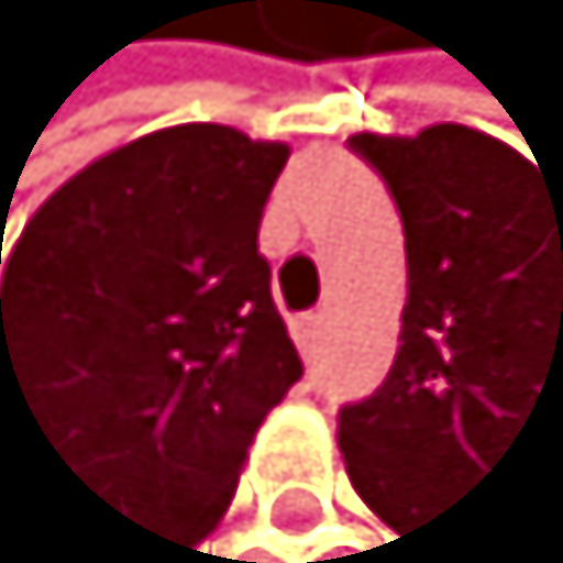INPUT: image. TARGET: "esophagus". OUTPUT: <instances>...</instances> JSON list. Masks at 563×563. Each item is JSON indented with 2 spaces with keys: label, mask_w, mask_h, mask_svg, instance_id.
<instances>
[{
  "label": "esophagus",
  "mask_w": 563,
  "mask_h": 563,
  "mask_svg": "<svg viewBox=\"0 0 563 563\" xmlns=\"http://www.w3.org/2000/svg\"><path fill=\"white\" fill-rule=\"evenodd\" d=\"M291 339H296V347L310 357V352L319 347V339H324V314H300L296 324H291Z\"/></svg>",
  "instance_id": "1"
}]
</instances>
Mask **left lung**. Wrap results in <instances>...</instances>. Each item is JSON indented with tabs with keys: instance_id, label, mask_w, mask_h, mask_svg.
<instances>
[{
	"instance_id": "left-lung-1",
	"label": "left lung",
	"mask_w": 563,
	"mask_h": 563,
	"mask_svg": "<svg viewBox=\"0 0 563 563\" xmlns=\"http://www.w3.org/2000/svg\"><path fill=\"white\" fill-rule=\"evenodd\" d=\"M352 150L405 220L409 300L390 376L339 413V452L399 545L518 432L560 423L563 452V178L452 121Z\"/></svg>"
}]
</instances>
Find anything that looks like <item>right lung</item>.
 <instances>
[{
	"instance_id": "add662e5",
	"label": "right lung",
	"mask_w": 563,
	"mask_h": 563,
	"mask_svg": "<svg viewBox=\"0 0 563 563\" xmlns=\"http://www.w3.org/2000/svg\"><path fill=\"white\" fill-rule=\"evenodd\" d=\"M291 150L168 125L92 158L26 220L0 291V395L102 504L187 563L300 380L258 253Z\"/></svg>"
}]
</instances>
